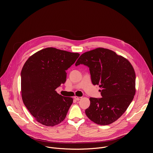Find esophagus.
<instances>
[{"label":"esophagus","instance_id":"esophagus-1","mask_svg":"<svg viewBox=\"0 0 153 153\" xmlns=\"http://www.w3.org/2000/svg\"><path fill=\"white\" fill-rule=\"evenodd\" d=\"M74 99L76 100H80V99H82L81 97H77V96H74Z\"/></svg>","mask_w":153,"mask_h":153}]
</instances>
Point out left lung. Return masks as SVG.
Returning <instances> with one entry per match:
<instances>
[{
  "label": "left lung",
  "mask_w": 153,
  "mask_h": 153,
  "mask_svg": "<svg viewBox=\"0 0 153 153\" xmlns=\"http://www.w3.org/2000/svg\"><path fill=\"white\" fill-rule=\"evenodd\" d=\"M90 70L94 85L101 88L102 98H90L85 114L94 123L106 125L117 120L133 100L136 74L129 62L115 52L103 48L82 54L75 65Z\"/></svg>",
  "instance_id": "1"
}]
</instances>
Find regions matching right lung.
Returning <instances> with one entry per match:
<instances>
[{"mask_svg":"<svg viewBox=\"0 0 153 153\" xmlns=\"http://www.w3.org/2000/svg\"><path fill=\"white\" fill-rule=\"evenodd\" d=\"M79 56L50 47L37 51L25 63L20 75L22 97L40 123L53 126L66 117L73 99L59 94L56 89L66 82V70Z\"/></svg>","mask_w":153,"mask_h":153,"instance_id":"add662e5","label":"right lung"}]
</instances>
